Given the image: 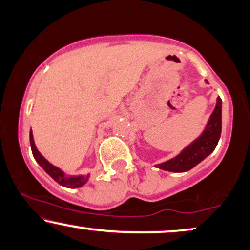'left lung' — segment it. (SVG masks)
<instances>
[{
	"label": "left lung",
	"instance_id": "left-lung-1",
	"mask_svg": "<svg viewBox=\"0 0 250 250\" xmlns=\"http://www.w3.org/2000/svg\"><path fill=\"white\" fill-rule=\"evenodd\" d=\"M222 132V99L217 98V104L210 115L205 131L191 145L188 146L181 154L174 159L168 160L164 164L156 165V167L166 171L184 172L210 154L214 151L221 137Z\"/></svg>",
	"mask_w": 250,
	"mask_h": 250
}]
</instances>
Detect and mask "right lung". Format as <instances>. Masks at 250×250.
<instances>
[{
    "mask_svg": "<svg viewBox=\"0 0 250 250\" xmlns=\"http://www.w3.org/2000/svg\"><path fill=\"white\" fill-rule=\"evenodd\" d=\"M29 142H31V148H32V153L34 155V159L36 160V162L41 166L46 174H48L50 177H52L55 179L58 184H61L62 186H66V188H81L82 185H84L89 179V175L88 176H75V177H66L61 169L52 166L48 160H45L43 156L41 155V153L38 151V148L35 147L34 144V139H33V134L32 130L29 132Z\"/></svg>",
    "mask_w": 250,
    "mask_h": 250,
    "instance_id": "add662e5",
    "label": "right lung"
}]
</instances>
